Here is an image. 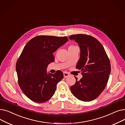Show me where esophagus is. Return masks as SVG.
Wrapping results in <instances>:
<instances>
[{
	"label": "esophagus",
	"mask_w": 125,
	"mask_h": 125,
	"mask_svg": "<svg viewBox=\"0 0 125 125\" xmlns=\"http://www.w3.org/2000/svg\"><path fill=\"white\" fill-rule=\"evenodd\" d=\"M63 75H64V77L65 78H66V77H67L68 76H69V74H68V73H67V72H64Z\"/></svg>",
	"instance_id": "obj_1"
}]
</instances>
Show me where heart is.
<instances>
[{"instance_id":"obj_1","label":"heart","mask_w":125,"mask_h":125,"mask_svg":"<svg viewBox=\"0 0 125 125\" xmlns=\"http://www.w3.org/2000/svg\"><path fill=\"white\" fill-rule=\"evenodd\" d=\"M74 47H75V46H74V45H69V46L68 49L73 48H74Z\"/></svg>"}]
</instances>
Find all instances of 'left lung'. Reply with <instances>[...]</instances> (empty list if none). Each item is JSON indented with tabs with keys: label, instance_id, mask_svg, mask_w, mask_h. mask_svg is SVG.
Listing matches in <instances>:
<instances>
[{
	"label": "left lung",
	"instance_id": "1",
	"mask_svg": "<svg viewBox=\"0 0 125 125\" xmlns=\"http://www.w3.org/2000/svg\"><path fill=\"white\" fill-rule=\"evenodd\" d=\"M75 41L81 50L76 68L81 69L83 77L70 87L73 94L83 101L94 100L105 88L110 73L108 57L102 45L95 38L86 34L69 36Z\"/></svg>",
	"mask_w": 125,
	"mask_h": 125
}]
</instances>
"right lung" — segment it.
Wrapping results in <instances>:
<instances>
[{"mask_svg":"<svg viewBox=\"0 0 125 125\" xmlns=\"http://www.w3.org/2000/svg\"><path fill=\"white\" fill-rule=\"evenodd\" d=\"M66 36H37L24 47L16 63L20 87L32 101L43 103L54 95L58 82L63 73L58 70L55 74L47 73L48 65L54 61V52L66 43Z\"/></svg>","mask_w":125,"mask_h":125,"instance_id":"add662e5","label":"right lung"}]
</instances>
